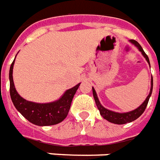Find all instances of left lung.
<instances>
[{"label":"left lung","mask_w":160,"mask_h":160,"mask_svg":"<svg viewBox=\"0 0 160 160\" xmlns=\"http://www.w3.org/2000/svg\"><path fill=\"white\" fill-rule=\"evenodd\" d=\"M130 42L131 44H133L135 47H137V49L140 51L142 52V55L145 59L147 60V62H148V64L150 66V62L148 57L147 56V54L144 52L142 47H141V45L137 41H134V40H130ZM152 77L151 78V87H150V92L148 93V95L147 97V98L144 100L142 103L141 104L140 106L138 108H137L136 109L132 110V111H129V112H125V113H118V112H114V111H112V110H109L104 108L102 105L101 104L99 99L98 98V95H97V92H96L95 89L92 87V93H93V97H94V100L96 102V104H97V107H98V110L100 111V114L103 117L104 119H107L108 121H109L111 123H113V124H116V125H124V124H127V123L132 122L134 121L137 118L142 114V113L146 109L147 105H148V102L149 101V98L152 95Z\"/></svg>","instance_id":"left-lung-1"}]
</instances>
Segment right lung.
Returning <instances> with one entry per match:
<instances>
[{"label": "right lung", "mask_w": 160, "mask_h": 160, "mask_svg": "<svg viewBox=\"0 0 160 160\" xmlns=\"http://www.w3.org/2000/svg\"><path fill=\"white\" fill-rule=\"evenodd\" d=\"M17 56V55H16ZM16 58V57H15ZM15 58L11 64L9 70L10 80V96L16 109L29 122L39 126L57 125L62 122L67 117L70 108L71 102L80 83L67 90L62 97L54 102L38 103L27 101L18 93L12 79V69Z\"/></svg>", "instance_id": "obj_1"}]
</instances>
